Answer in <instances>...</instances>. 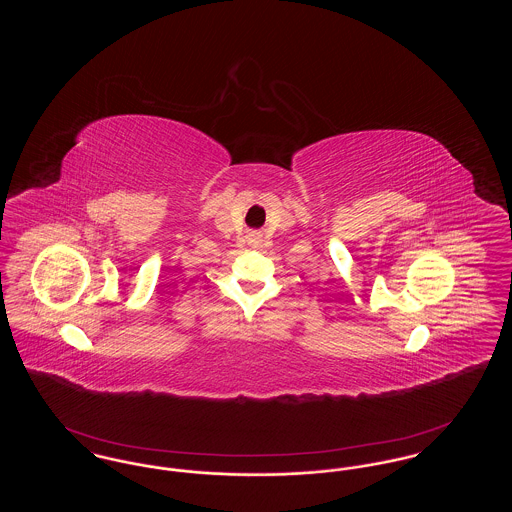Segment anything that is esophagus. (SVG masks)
<instances>
[{"instance_id": "obj_1", "label": "esophagus", "mask_w": 512, "mask_h": 512, "mask_svg": "<svg viewBox=\"0 0 512 512\" xmlns=\"http://www.w3.org/2000/svg\"><path fill=\"white\" fill-rule=\"evenodd\" d=\"M255 240H257V242H259V236H255Z\"/></svg>"}]
</instances>
